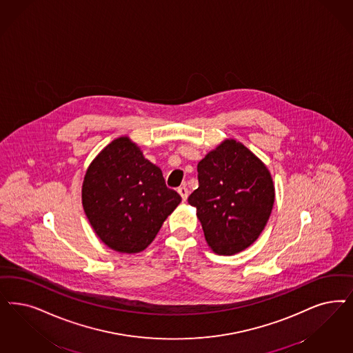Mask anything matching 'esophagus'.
I'll return each mask as SVG.
<instances>
[{"mask_svg":"<svg viewBox=\"0 0 353 353\" xmlns=\"http://www.w3.org/2000/svg\"><path fill=\"white\" fill-rule=\"evenodd\" d=\"M177 192H179V194L181 195L183 201H186V199H188V195H189L188 188H185V186H180V188L177 189Z\"/></svg>","mask_w":353,"mask_h":353,"instance_id":"34e87169","label":"esophagus"}]
</instances>
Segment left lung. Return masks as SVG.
<instances>
[{
  "label": "left lung",
  "mask_w": 353,
  "mask_h": 353,
  "mask_svg": "<svg viewBox=\"0 0 353 353\" xmlns=\"http://www.w3.org/2000/svg\"><path fill=\"white\" fill-rule=\"evenodd\" d=\"M196 207L208 246L220 256L240 253L265 230L275 201L268 167L243 143L225 139L198 163Z\"/></svg>",
  "instance_id": "1"
}]
</instances>
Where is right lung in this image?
Segmentation results:
<instances>
[{"label":"right lung","mask_w":353,"mask_h":353,"mask_svg":"<svg viewBox=\"0 0 353 353\" xmlns=\"http://www.w3.org/2000/svg\"><path fill=\"white\" fill-rule=\"evenodd\" d=\"M181 196L167 188L161 170L128 137L104 147L85 172V216L108 248L134 254L157 237Z\"/></svg>","instance_id":"obj_1"}]
</instances>
